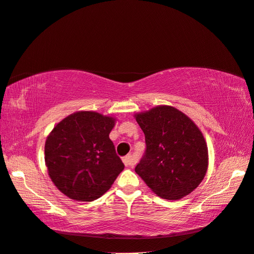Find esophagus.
<instances>
[{
    "mask_svg": "<svg viewBox=\"0 0 254 254\" xmlns=\"http://www.w3.org/2000/svg\"><path fill=\"white\" fill-rule=\"evenodd\" d=\"M122 161L126 166H134L135 165V160L132 155H129V154L126 155V157L122 159Z\"/></svg>",
    "mask_w": 254,
    "mask_h": 254,
    "instance_id": "34e87169",
    "label": "esophagus"
}]
</instances>
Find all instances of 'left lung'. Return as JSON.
Here are the masks:
<instances>
[{
	"label": "left lung",
	"mask_w": 254,
	"mask_h": 254,
	"mask_svg": "<svg viewBox=\"0 0 254 254\" xmlns=\"http://www.w3.org/2000/svg\"><path fill=\"white\" fill-rule=\"evenodd\" d=\"M134 117L147 146L136 174L158 196L168 200L183 198L196 189L208 168V148L198 127L168 105Z\"/></svg>",
	"instance_id": "obj_1"
}]
</instances>
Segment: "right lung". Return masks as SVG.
I'll list each match as a JSON object with an SVG mask.
<instances>
[{
  "label": "right lung",
  "mask_w": 254,
  "mask_h": 254,
  "mask_svg": "<svg viewBox=\"0 0 254 254\" xmlns=\"http://www.w3.org/2000/svg\"><path fill=\"white\" fill-rule=\"evenodd\" d=\"M115 123V117L81 110L65 117L47 136L45 164L51 181L67 197L97 199L123 171L109 138Z\"/></svg>",
  "instance_id": "1"
}]
</instances>
